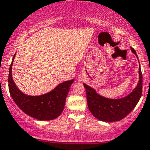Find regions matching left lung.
<instances>
[{
    "label": "left lung",
    "mask_w": 150,
    "mask_h": 150,
    "mask_svg": "<svg viewBox=\"0 0 150 150\" xmlns=\"http://www.w3.org/2000/svg\"><path fill=\"white\" fill-rule=\"evenodd\" d=\"M133 53L137 57V52L131 47ZM139 80L135 89L126 97L120 99H109L101 96L95 89L84 84L86 92L88 108L92 115L102 121H121L129 115L139 101L142 94V74L139 66Z\"/></svg>",
    "instance_id": "1"
}]
</instances>
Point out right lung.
<instances>
[{
  "label": "right lung",
  "mask_w": 150,
  "mask_h": 150,
  "mask_svg": "<svg viewBox=\"0 0 150 150\" xmlns=\"http://www.w3.org/2000/svg\"><path fill=\"white\" fill-rule=\"evenodd\" d=\"M15 55L9 68L8 89L10 95L18 107L26 114L39 121H50L62 113L66 99L70 86L74 80L66 81L58 84L48 93L40 96H30L21 92L12 78V65Z\"/></svg>",
  "instance_id": "1"
}]
</instances>
